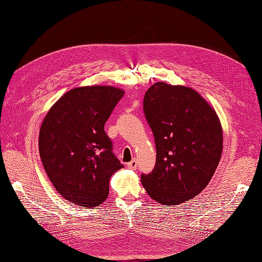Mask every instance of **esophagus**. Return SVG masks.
<instances>
[{
    "label": "esophagus",
    "instance_id": "1",
    "mask_svg": "<svg viewBox=\"0 0 262 262\" xmlns=\"http://www.w3.org/2000/svg\"><path fill=\"white\" fill-rule=\"evenodd\" d=\"M126 167H128L129 169H137L138 167V162L137 160H132L130 163H128V165H126Z\"/></svg>",
    "mask_w": 262,
    "mask_h": 262
}]
</instances>
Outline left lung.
Returning <instances> with one entry per match:
<instances>
[{
    "label": "left lung",
    "mask_w": 262,
    "mask_h": 262,
    "mask_svg": "<svg viewBox=\"0 0 262 262\" xmlns=\"http://www.w3.org/2000/svg\"><path fill=\"white\" fill-rule=\"evenodd\" d=\"M144 114L153 131L156 164L141 182L153 200L178 205L208 186L223 150L214 108L188 86L157 82L146 91Z\"/></svg>",
    "instance_id": "8db88e82"
}]
</instances>
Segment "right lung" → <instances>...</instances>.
Wrapping results in <instances>:
<instances>
[{
	"instance_id": "add662e5",
	"label": "right lung",
	"mask_w": 262,
	"mask_h": 262,
	"mask_svg": "<svg viewBox=\"0 0 262 262\" xmlns=\"http://www.w3.org/2000/svg\"><path fill=\"white\" fill-rule=\"evenodd\" d=\"M124 91L93 85L70 90L54 102L39 131V154L55 190L71 203L93 208L109 193L123 167L104 126Z\"/></svg>"
}]
</instances>
